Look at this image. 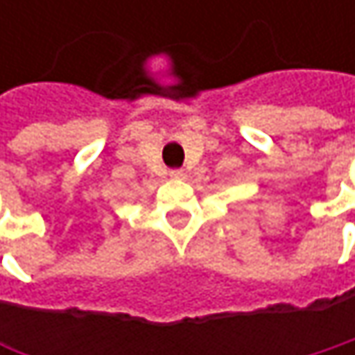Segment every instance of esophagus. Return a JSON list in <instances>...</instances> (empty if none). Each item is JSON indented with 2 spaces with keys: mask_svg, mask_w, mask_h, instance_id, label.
I'll return each instance as SVG.
<instances>
[{
  "mask_svg": "<svg viewBox=\"0 0 355 355\" xmlns=\"http://www.w3.org/2000/svg\"><path fill=\"white\" fill-rule=\"evenodd\" d=\"M184 177H187L184 171H171V178H173V180H182Z\"/></svg>",
  "mask_w": 355,
  "mask_h": 355,
  "instance_id": "1",
  "label": "esophagus"
}]
</instances>
